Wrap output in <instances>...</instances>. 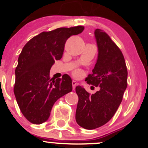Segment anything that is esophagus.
<instances>
[{
    "mask_svg": "<svg viewBox=\"0 0 148 148\" xmlns=\"http://www.w3.org/2000/svg\"><path fill=\"white\" fill-rule=\"evenodd\" d=\"M72 88H73V89L74 90V89H75L76 86H77V85H78L77 82H76V81H72Z\"/></svg>",
    "mask_w": 148,
    "mask_h": 148,
    "instance_id": "34e87169",
    "label": "esophagus"
}]
</instances>
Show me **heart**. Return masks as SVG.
Returning a JSON list of instances; mask_svg holds the SVG:
<instances>
[{"instance_id": "heart-1", "label": "heart", "mask_w": 148, "mask_h": 148, "mask_svg": "<svg viewBox=\"0 0 148 148\" xmlns=\"http://www.w3.org/2000/svg\"><path fill=\"white\" fill-rule=\"evenodd\" d=\"M79 71H77V72H75V75L77 76V75H79Z\"/></svg>"}]
</instances>
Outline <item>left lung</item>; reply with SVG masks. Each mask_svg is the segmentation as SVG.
Segmentation results:
<instances>
[{"instance_id":"obj_1","label":"left lung","mask_w":148,"mask_h":148,"mask_svg":"<svg viewBox=\"0 0 148 148\" xmlns=\"http://www.w3.org/2000/svg\"><path fill=\"white\" fill-rule=\"evenodd\" d=\"M98 48L97 59L92 72L86 81L99 86L90 95L82 86L76 87L79 96L76 121L86 130H94L108 123L118 110L127 86V69L120 49L105 32L95 30Z\"/></svg>"}]
</instances>
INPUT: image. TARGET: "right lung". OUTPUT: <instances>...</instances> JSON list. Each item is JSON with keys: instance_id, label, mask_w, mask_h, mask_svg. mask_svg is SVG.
I'll list each match as a JSON object with an SVG mask.
<instances>
[{"instance_id": "obj_1", "label": "right lung", "mask_w": 148, "mask_h": 148, "mask_svg": "<svg viewBox=\"0 0 148 148\" xmlns=\"http://www.w3.org/2000/svg\"><path fill=\"white\" fill-rule=\"evenodd\" d=\"M84 30L80 25L42 32L23 47L15 69L14 93L21 113L31 123L47 121L56 101L72 92L70 76L53 80L49 72L55 60L62 58L67 39Z\"/></svg>"}]
</instances>
